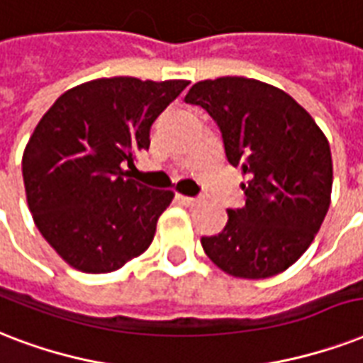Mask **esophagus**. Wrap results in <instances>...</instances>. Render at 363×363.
<instances>
[{
    "label": "esophagus",
    "mask_w": 363,
    "mask_h": 363,
    "mask_svg": "<svg viewBox=\"0 0 363 363\" xmlns=\"http://www.w3.org/2000/svg\"><path fill=\"white\" fill-rule=\"evenodd\" d=\"M178 201L185 206H199L202 202V196H185V195H178Z\"/></svg>",
    "instance_id": "34e87169"
}]
</instances>
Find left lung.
Segmentation results:
<instances>
[{
	"mask_svg": "<svg viewBox=\"0 0 363 363\" xmlns=\"http://www.w3.org/2000/svg\"><path fill=\"white\" fill-rule=\"evenodd\" d=\"M185 102L212 115L227 161L242 168L246 204L227 210L225 229L202 237L206 255L235 278L274 277L296 263L331 202L330 142L288 92L257 79L199 81Z\"/></svg>",
	"mask_w": 363,
	"mask_h": 363,
	"instance_id": "left-lung-1",
	"label": "left lung"
}]
</instances>
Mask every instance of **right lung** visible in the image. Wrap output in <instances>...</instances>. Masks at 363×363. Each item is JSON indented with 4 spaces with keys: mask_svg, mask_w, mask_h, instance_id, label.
Masks as SVG:
<instances>
[{
    "mask_svg": "<svg viewBox=\"0 0 363 363\" xmlns=\"http://www.w3.org/2000/svg\"><path fill=\"white\" fill-rule=\"evenodd\" d=\"M189 85L184 79L104 77L69 89L41 117L22 155L35 227L77 271H117L150 248L170 189L130 178L150 150L153 121Z\"/></svg>",
    "mask_w": 363,
    "mask_h": 363,
    "instance_id": "add662e5",
    "label": "right lung"
}]
</instances>
